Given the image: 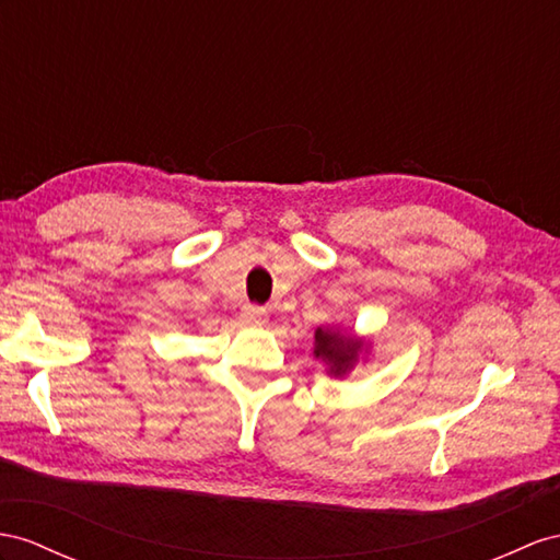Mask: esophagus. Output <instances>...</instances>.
Wrapping results in <instances>:
<instances>
[{
    "label": "esophagus",
    "instance_id": "esophagus-1",
    "mask_svg": "<svg viewBox=\"0 0 560 560\" xmlns=\"http://www.w3.org/2000/svg\"><path fill=\"white\" fill-rule=\"evenodd\" d=\"M241 319L246 324H265L267 322V310L260 305H246L241 312Z\"/></svg>",
    "mask_w": 560,
    "mask_h": 560
}]
</instances>
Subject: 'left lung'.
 <instances>
[{
	"label": "left lung",
	"instance_id": "obj_1",
	"mask_svg": "<svg viewBox=\"0 0 560 560\" xmlns=\"http://www.w3.org/2000/svg\"><path fill=\"white\" fill-rule=\"evenodd\" d=\"M366 350V340L334 331V328H317V334H314V357L328 366V376H348L352 366L360 362V354Z\"/></svg>",
	"mask_w": 560,
	"mask_h": 560
}]
</instances>
